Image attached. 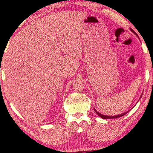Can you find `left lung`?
Segmentation results:
<instances>
[{
    "instance_id": "1",
    "label": "left lung",
    "mask_w": 153,
    "mask_h": 153,
    "mask_svg": "<svg viewBox=\"0 0 153 153\" xmlns=\"http://www.w3.org/2000/svg\"><path fill=\"white\" fill-rule=\"evenodd\" d=\"M131 30L132 31V32L134 33L135 35H137V33H136L132 29H131ZM94 110H95V111L96 112V114H97L98 116H99L100 117H101L102 118H103V119H108V118H119V117H121V116H124V115H125L127 114V112H125V113H124V114H120V115H117V116H105V115H102V114H100L99 112H97V111H96L95 108H94Z\"/></svg>"
}]
</instances>
